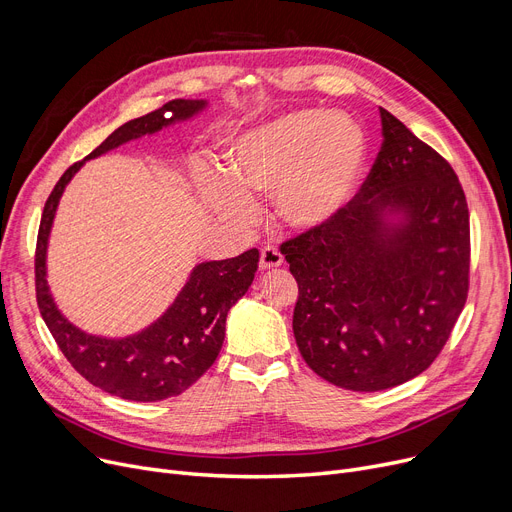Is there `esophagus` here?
Returning <instances> with one entry per match:
<instances>
[{
    "mask_svg": "<svg viewBox=\"0 0 512 512\" xmlns=\"http://www.w3.org/2000/svg\"><path fill=\"white\" fill-rule=\"evenodd\" d=\"M284 263V255L276 247H263L261 257H259V267L261 270H274V267H280Z\"/></svg>",
    "mask_w": 512,
    "mask_h": 512,
    "instance_id": "obj_1",
    "label": "esophagus"
}]
</instances>
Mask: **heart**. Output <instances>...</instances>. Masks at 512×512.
I'll return each mask as SVG.
<instances>
[{
  "label": "heart",
  "instance_id": "heart-1",
  "mask_svg": "<svg viewBox=\"0 0 512 512\" xmlns=\"http://www.w3.org/2000/svg\"><path fill=\"white\" fill-rule=\"evenodd\" d=\"M365 151V134L351 118L290 112L238 137L226 153V174L203 176L199 193L236 226L255 220V197H274L286 226L309 230L353 197Z\"/></svg>",
  "mask_w": 512,
  "mask_h": 512
}]
</instances>
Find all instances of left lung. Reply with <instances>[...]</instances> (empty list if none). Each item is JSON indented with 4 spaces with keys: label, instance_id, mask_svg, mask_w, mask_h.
Returning a JSON list of instances; mask_svg holds the SVG:
<instances>
[{
    "label": "left lung",
    "instance_id": "left-lung-1",
    "mask_svg": "<svg viewBox=\"0 0 512 512\" xmlns=\"http://www.w3.org/2000/svg\"><path fill=\"white\" fill-rule=\"evenodd\" d=\"M380 118L384 141L359 193L280 247L299 284L292 330L305 363L353 392L394 388L432 365L469 292L459 178L384 107Z\"/></svg>",
    "mask_w": 512,
    "mask_h": 512
}]
</instances>
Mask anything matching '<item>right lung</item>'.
Instances as JSON below:
<instances>
[{"label": "right lung", "instance_id": "1", "mask_svg": "<svg viewBox=\"0 0 512 512\" xmlns=\"http://www.w3.org/2000/svg\"><path fill=\"white\" fill-rule=\"evenodd\" d=\"M207 101L174 99L159 110L116 128L83 161L72 164L53 186L41 215L35 251L37 305L53 340L70 365L99 390L134 402H155L182 394L218 359L230 307L255 278L259 251L249 249L224 261L199 263L172 307L155 324L126 338H103L78 330L53 303L45 255L60 197L87 159L99 157L132 139L153 134L164 126L199 114Z\"/></svg>", "mask_w": 512, "mask_h": 512}]
</instances>
